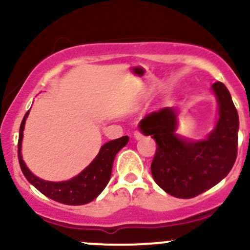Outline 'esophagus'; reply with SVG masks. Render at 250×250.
Instances as JSON below:
<instances>
[{"mask_svg": "<svg viewBox=\"0 0 250 250\" xmlns=\"http://www.w3.org/2000/svg\"><path fill=\"white\" fill-rule=\"evenodd\" d=\"M134 138L135 139H141V138H143V133L140 132V130H135L134 132Z\"/></svg>", "mask_w": 250, "mask_h": 250, "instance_id": "34e87169", "label": "esophagus"}]
</instances>
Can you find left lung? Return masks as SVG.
Returning a JSON list of instances; mask_svg holds the SVG:
<instances>
[{
    "mask_svg": "<svg viewBox=\"0 0 250 250\" xmlns=\"http://www.w3.org/2000/svg\"><path fill=\"white\" fill-rule=\"evenodd\" d=\"M219 120L206 140L188 141L175 134L176 115L163 107L140 121V130L156 140L151 163L153 179L162 190L178 198H192L223 180L232 169L238 145V113L221 82L213 84Z\"/></svg>",
    "mask_w": 250,
    "mask_h": 250,
    "instance_id": "1",
    "label": "left lung"
}]
</instances>
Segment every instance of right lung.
Wrapping results in <instances>:
<instances>
[{"instance_id": "obj_1", "label": "right lung", "mask_w": 250, "mask_h": 250, "mask_svg": "<svg viewBox=\"0 0 250 250\" xmlns=\"http://www.w3.org/2000/svg\"><path fill=\"white\" fill-rule=\"evenodd\" d=\"M29 111L25 113L19 129V140H18V160H19L21 172L30 184L35 186L40 192L43 193L50 200L69 206H82L92 202L106 188L110 180L115 156L123 146L127 145L129 138L125 137L111 140L104 144L100 148L97 157L93 162L82 170L77 176L67 181L53 183L37 178L29 170L21 157V140L25 121Z\"/></svg>"}]
</instances>
